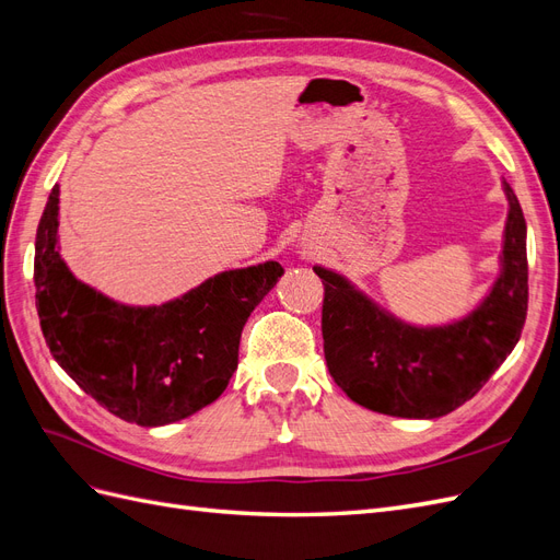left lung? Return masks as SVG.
Masks as SVG:
<instances>
[{"instance_id": "8db88e82", "label": "left lung", "mask_w": 560, "mask_h": 560, "mask_svg": "<svg viewBox=\"0 0 560 560\" xmlns=\"http://www.w3.org/2000/svg\"><path fill=\"white\" fill-rule=\"evenodd\" d=\"M502 276L481 306L457 325L416 329L385 315L341 278L315 266L325 284L322 338L336 385L364 409L439 418L471 399L514 350L528 313L525 219L512 186Z\"/></svg>"}]
</instances>
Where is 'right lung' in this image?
<instances>
[{
    "mask_svg": "<svg viewBox=\"0 0 560 560\" xmlns=\"http://www.w3.org/2000/svg\"><path fill=\"white\" fill-rule=\"evenodd\" d=\"M58 184L35 243L37 313L46 346L100 406L142 428L167 425L224 393L249 313L284 268L226 270L163 306H118L79 282L58 254Z\"/></svg>",
    "mask_w": 560,
    "mask_h": 560,
    "instance_id": "obj_1",
    "label": "right lung"
}]
</instances>
